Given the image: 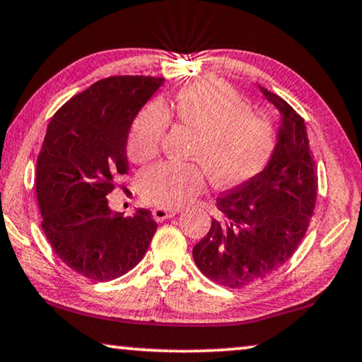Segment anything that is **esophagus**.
Returning <instances> with one entry per match:
<instances>
[{
	"label": "esophagus",
	"instance_id": "obj_1",
	"mask_svg": "<svg viewBox=\"0 0 362 362\" xmlns=\"http://www.w3.org/2000/svg\"><path fill=\"white\" fill-rule=\"evenodd\" d=\"M179 215V210H167V208H156L154 211H152V216H154L156 221H165L169 220V218Z\"/></svg>",
	"mask_w": 362,
	"mask_h": 362
}]
</instances>
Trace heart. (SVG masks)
<instances>
[{
    "instance_id": "heart-1",
    "label": "heart",
    "mask_w": 362,
    "mask_h": 362,
    "mask_svg": "<svg viewBox=\"0 0 362 362\" xmlns=\"http://www.w3.org/2000/svg\"><path fill=\"white\" fill-rule=\"evenodd\" d=\"M177 119L197 134L192 157L199 164L160 162L141 177L142 195L159 206L185 205L205 190L206 173L218 187H233L257 175L274 151V132L231 88L198 83L177 95ZM169 115L160 101H152L134 121L129 139L131 159L142 164L159 151Z\"/></svg>"
}]
</instances>
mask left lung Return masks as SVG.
Segmentation results:
<instances>
[{"label": "left lung", "instance_id": "1", "mask_svg": "<svg viewBox=\"0 0 362 362\" xmlns=\"http://www.w3.org/2000/svg\"><path fill=\"white\" fill-rule=\"evenodd\" d=\"M257 88L279 113L271 159L257 175L216 198L220 215L193 247L197 267L230 288L261 281L292 257L317 200V165L305 121L281 96Z\"/></svg>", "mask_w": 362, "mask_h": 362}]
</instances>
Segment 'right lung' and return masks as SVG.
I'll return each mask as SVG.
<instances>
[{"instance_id":"1","label":"right lung","mask_w":362,"mask_h":362,"mask_svg":"<svg viewBox=\"0 0 362 362\" xmlns=\"http://www.w3.org/2000/svg\"><path fill=\"white\" fill-rule=\"evenodd\" d=\"M164 78L110 77L70 98L45 132L35 169L42 230L70 269L96 282L136 267L157 230L152 213L115 211L106 195L128 174L136 116Z\"/></svg>"}]
</instances>
